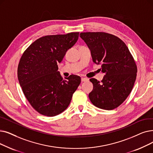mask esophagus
<instances>
[{
    "label": "esophagus",
    "instance_id": "1",
    "mask_svg": "<svg viewBox=\"0 0 153 153\" xmlns=\"http://www.w3.org/2000/svg\"><path fill=\"white\" fill-rule=\"evenodd\" d=\"M88 81V78H84V77L81 78V81L82 82H85V81Z\"/></svg>",
    "mask_w": 153,
    "mask_h": 153
}]
</instances>
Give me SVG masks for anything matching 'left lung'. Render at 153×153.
Here are the masks:
<instances>
[{"instance_id":"1","label":"left lung","mask_w":153,"mask_h":153,"mask_svg":"<svg viewBox=\"0 0 153 153\" xmlns=\"http://www.w3.org/2000/svg\"><path fill=\"white\" fill-rule=\"evenodd\" d=\"M80 37L91 49L93 62L101 64V72L105 74L101 82L90 79L93 84L90 101L100 109H114L126 100L133 88L137 71L134 59L117 36L88 32L81 33Z\"/></svg>"}]
</instances>
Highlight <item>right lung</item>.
I'll list each match as a JSON object with an SVG mask.
<instances>
[{"instance_id":"add662e5","label":"right lung","mask_w":153,"mask_h":153,"mask_svg":"<svg viewBox=\"0 0 153 153\" xmlns=\"http://www.w3.org/2000/svg\"><path fill=\"white\" fill-rule=\"evenodd\" d=\"M79 32L45 36L37 39L20 59L17 76L27 101L39 113L52 117L61 114L69 105L81 77L71 75L63 79L57 64L74 45Z\"/></svg>"}]
</instances>
